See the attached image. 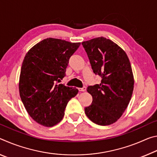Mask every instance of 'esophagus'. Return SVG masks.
I'll return each instance as SVG.
<instances>
[{
  "label": "esophagus",
  "mask_w": 157,
  "mask_h": 157,
  "mask_svg": "<svg viewBox=\"0 0 157 157\" xmlns=\"http://www.w3.org/2000/svg\"><path fill=\"white\" fill-rule=\"evenodd\" d=\"M86 88L85 86L82 87V88H79L78 89V90H79V91H86Z\"/></svg>",
  "instance_id": "obj_1"
}]
</instances>
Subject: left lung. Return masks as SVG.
I'll use <instances>...</instances> for the list:
<instances>
[{
	"label": "left lung",
	"instance_id": "left-lung-1",
	"mask_svg": "<svg viewBox=\"0 0 157 157\" xmlns=\"http://www.w3.org/2000/svg\"><path fill=\"white\" fill-rule=\"evenodd\" d=\"M95 74L101 76L100 84L89 86L91 105L85 107L86 116L99 125L115 123L128 106L134 79L126 52L110 39L100 36L82 43Z\"/></svg>",
	"mask_w": 157,
	"mask_h": 157
}]
</instances>
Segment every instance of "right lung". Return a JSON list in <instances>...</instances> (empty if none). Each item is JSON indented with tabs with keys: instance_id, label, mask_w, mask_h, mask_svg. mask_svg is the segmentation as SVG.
<instances>
[{
	"instance_id": "right-lung-1",
	"label": "right lung",
	"mask_w": 157,
	"mask_h": 157,
	"mask_svg": "<svg viewBox=\"0 0 157 157\" xmlns=\"http://www.w3.org/2000/svg\"><path fill=\"white\" fill-rule=\"evenodd\" d=\"M80 43L47 38L29 50L21 69L19 94L26 111L37 123L52 127L64 116L78 90L56 84L65 76L68 61Z\"/></svg>"
}]
</instances>
